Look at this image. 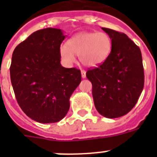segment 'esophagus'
I'll return each instance as SVG.
<instances>
[{
  "instance_id": "esophagus-1",
  "label": "esophagus",
  "mask_w": 157,
  "mask_h": 157,
  "mask_svg": "<svg viewBox=\"0 0 157 157\" xmlns=\"http://www.w3.org/2000/svg\"><path fill=\"white\" fill-rule=\"evenodd\" d=\"M81 74H82V78H86V71L82 70L81 71Z\"/></svg>"
}]
</instances>
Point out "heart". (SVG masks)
Segmentation results:
<instances>
[{
    "mask_svg": "<svg viewBox=\"0 0 157 157\" xmlns=\"http://www.w3.org/2000/svg\"><path fill=\"white\" fill-rule=\"evenodd\" d=\"M59 48V56L67 66L75 62V54L86 67H97L105 61L112 50V39L105 32H81Z\"/></svg>",
    "mask_w": 157,
    "mask_h": 157,
    "instance_id": "obj_1",
    "label": "heart"
}]
</instances>
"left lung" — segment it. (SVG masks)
Here are the masks:
<instances>
[{"instance_id": "left-lung-1", "label": "left lung", "mask_w": 157, "mask_h": 157, "mask_svg": "<svg viewBox=\"0 0 157 157\" xmlns=\"http://www.w3.org/2000/svg\"><path fill=\"white\" fill-rule=\"evenodd\" d=\"M112 39L110 55L97 68L88 70L94 105L101 116L115 119L128 113L144 87V69L139 47L123 33L102 27Z\"/></svg>"}]
</instances>
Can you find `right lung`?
<instances>
[{"label": "right lung", "mask_w": 157, "mask_h": 157, "mask_svg": "<svg viewBox=\"0 0 157 157\" xmlns=\"http://www.w3.org/2000/svg\"><path fill=\"white\" fill-rule=\"evenodd\" d=\"M60 29L34 32L12 53L10 77L17 102L28 117L41 123L59 122L70 108V98L81 82L80 70L60 63Z\"/></svg>", "instance_id": "right-lung-1"}]
</instances>
